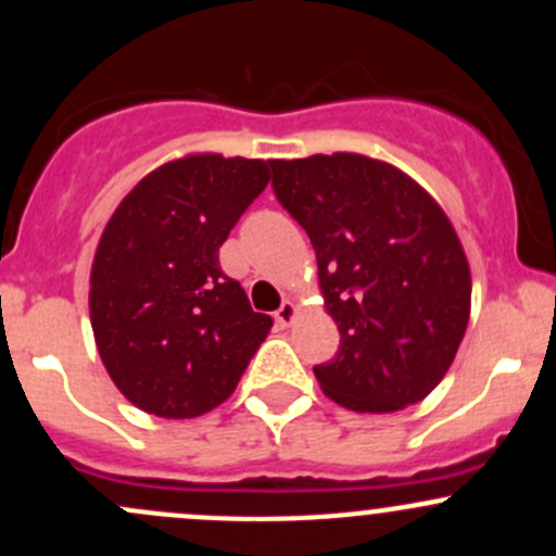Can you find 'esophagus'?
Masks as SVG:
<instances>
[{
  "mask_svg": "<svg viewBox=\"0 0 556 556\" xmlns=\"http://www.w3.org/2000/svg\"><path fill=\"white\" fill-rule=\"evenodd\" d=\"M274 319H277L282 328H288V325L295 319V304H293V301H282V306L274 312Z\"/></svg>",
  "mask_w": 556,
  "mask_h": 556,
  "instance_id": "obj_1",
  "label": "esophagus"
}]
</instances>
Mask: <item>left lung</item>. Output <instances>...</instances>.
Listing matches in <instances>:
<instances>
[{
  "label": "left lung",
  "instance_id": "8db88e82",
  "mask_svg": "<svg viewBox=\"0 0 556 556\" xmlns=\"http://www.w3.org/2000/svg\"><path fill=\"white\" fill-rule=\"evenodd\" d=\"M279 204L309 233L325 309L341 333L314 377L363 414L419 403L450 371L468 328L470 268L433 195L357 153L271 161Z\"/></svg>",
  "mask_w": 556,
  "mask_h": 556
}]
</instances>
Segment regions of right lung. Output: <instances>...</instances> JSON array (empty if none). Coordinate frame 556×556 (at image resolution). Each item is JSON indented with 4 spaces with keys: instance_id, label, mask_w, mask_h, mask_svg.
<instances>
[{
    "instance_id": "right-lung-1",
    "label": "right lung",
    "mask_w": 556,
    "mask_h": 556,
    "mask_svg": "<svg viewBox=\"0 0 556 556\" xmlns=\"http://www.w3.org/2000/svg\"><path fill=\"white\" fill-rule=\"evenodd\" d=\"M268 177L266 161L185 155L139 179L106 223L88 293L93 339L142 412H212L266 341L274 319L223 274L220 247Z\"/></svg>"
}]
</instances>
